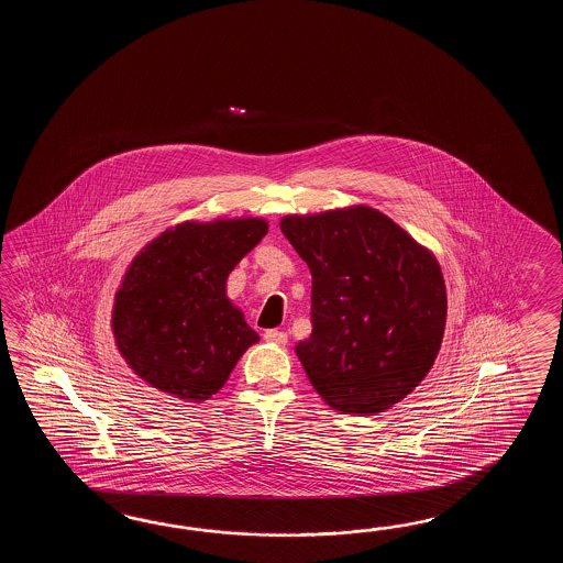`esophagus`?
Masks as SVG:
<instances>
[{"instance_id": "1", "label": "esophagus", "mask_w": 563, "mask_h": 563, "mask_svg": "<svg viewBox=\"0 0 563 563\" xmlns=\"http://www.w3.org/2000/svg\"><path fill=\"white\" fill-rule=\"evenodd\" d=\"M264 340L269 342V344H286L287 334L282 332V330H265Z\"/></svg>"}]
</instances>
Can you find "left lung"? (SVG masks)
<instances>
[{"label": "left lung", "instance_id": "1", "mask_svg": "<svg viewBox=\"0 0 563 563\" xmlns=\"http://www.w3.org/2000/svg\"><path fill=\"white\" fill-rule=\"evenodd\" d=\"M311 272V334L296 346L323 400L376 415L431 371L446 291L437 260L371 207L279 223Z\"/></svg>", "mask_w": 563, "mask_h": 563}]
</instances>
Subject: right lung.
I'll return each mask as SVG.
<instances>
[{
  "instance_id": "1",
  "label": "right lung",
  "mask_w": 563,
  "mask_h": 563,
  "mask_svg": "<svg viewBox=\"0 0 563 563\" xmlns=\"http://www.w3.org/2000/svg\"><path fill=\"white\" fill-rule=\"evenodd\" d=\"M265 233L264 219L183 223L136 255L112 310L132 371L183 400L216 395L260 340L231 306L225 282Z\"/></svg>"
}]
</instances>
